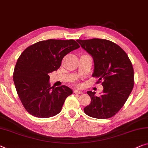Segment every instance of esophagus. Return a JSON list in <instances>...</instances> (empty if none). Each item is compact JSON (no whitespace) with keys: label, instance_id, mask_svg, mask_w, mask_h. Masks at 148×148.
I'll use <instances>...</instances> for the list:
<instances>
[{"label":"esophagus","instance_id":"1","mask_svg":"<svg viewBox=\"0 0 148 148\" xmlns=\"http://www.w3.org/2000/svg\"><path fill=\"white\" fill-rule=\"evenodd\" d=\"M74 93L75 94H82L83 92L81 91H79V90H74Z\"/></svg>","mask_w":148,"mask_h":148}]
</instances>
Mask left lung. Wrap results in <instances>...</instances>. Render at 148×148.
I'll return each mask as SVG.
<instances>
[{
  "label": "left lung",
  "mask_w": 148,
  "mask_h": 148,
  "mask_svg": "<svg viewBox=\"0 0 148 148\" xmlns=\"http://www.w3.org/2000/svg\"><path fill=\"white\" fill-rule=\"evenodd\" d=\"M81 47L93 57L94 72L103 91L99 97L95 92L87 91L91 103L83 109L90 117L108 119L121 110L131 93L134 85L132 62L126 53L112 41L101 38L77 40Z\"/></svg>",
  "instance_id": "8db88e82"
}]
</instances>
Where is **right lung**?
I'll use <instances>...</instances> for the list:
<instances>
[{
  "instance_id": "add662e5",
  "label": "right lung",
  "mask_w": 148,
  "mask_h": 148,
  "mask_svg": "<svg viewBox=\"0 0 148 148\" xmlns=\"http://www.w3.org/2000/svg\"><path fill=\"white\" fill-rule=\"evenodd\" d=\"M79 47L73 39H48L31 45L21 53L13 81L21 101L30 114L47 118L61 111L73 91L65 85L51 87L49 74L59 69L66 55Z\"/></svg>"
}]
</instances>
